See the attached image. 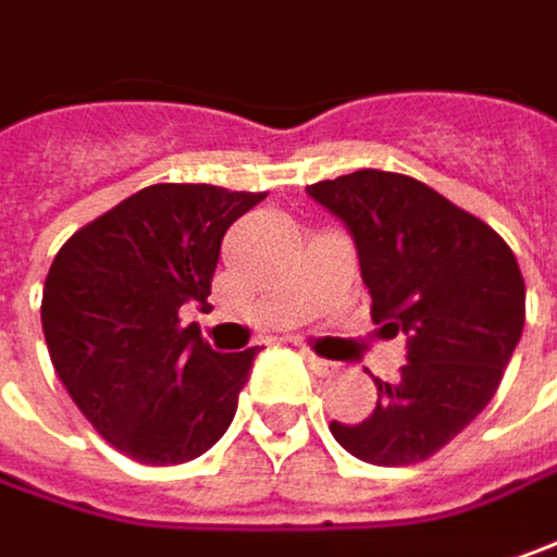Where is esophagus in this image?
Returning a JSON list of instances; mask_svg holds the SVG:
<instances>
[{
	"mask_svg": "<svg viewBox=\"0 0 557 557\" xmlns=\"http://www.w3.org/2000/svg\"><path fill=\"white\" fill-rule=\"evenodd\" d=\"M300 354H304V360L310 363V370H313V373L325 375V373H332V370H335V363H329V360L317 357V354H313L310 348H300Z\"/></svg>",
	"mask_w": 557,
	"mask_h": 557,
	"instance_id": "1",
	"label": "esophagus"
}]
</instances>
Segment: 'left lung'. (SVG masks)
Segmentation results:
<instances>
[{"label": "left lung", "mask_w": 557, "mask_h": 557, "mask_svg": "<svg viewBox=\"0 0 557 557\" xmlns=\"http://www.w3.org/2000/svg\"><path fill=\"white\" fill-rule=\"evenodd\" d=\"M307 194L354 237L373 322L407 338L401 379H373V413L329 430L375 467L420 463L492 401L527 317L520 265L483 219L417 178L360 169Z\"/></svg>", "instance_id": "obj_1"}]
</instances>
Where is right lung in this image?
I'll use <instances>...</instances> for the list:
<instances>
[{"instance_id":"obj_1","label":"right lung","mask_w":557,"mask_h":557,"mask_svg":"<svg viewBox=\"0 0 557 557\" xmlns=\"http://www.w3.org/2000/svg\"><path fill=\"white\" fill-rule=\"evenodd\" d=\"M265 194L153 184L62 244L42 285V335L71 401L122 455L169 467L232 426L257 348L219 354L184 304L207 307L222 237Z\"/></svg>"}]
</instances>
